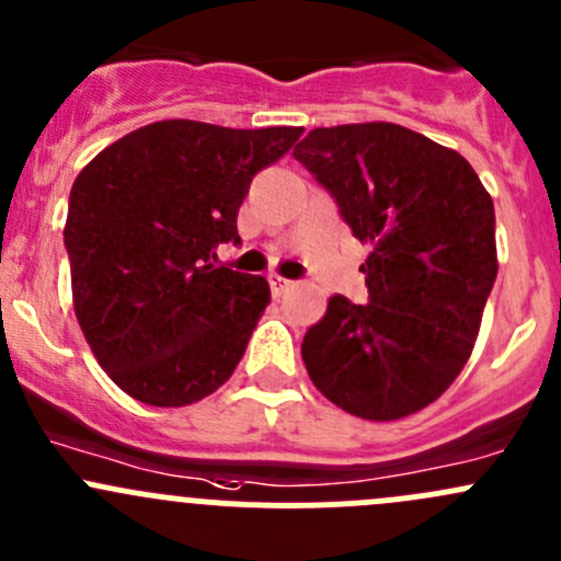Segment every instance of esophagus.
I'll return each mask as SVG.
<instances>
[{
    "mask_svg": "<svg viewBox=\"0 0 561 561\" xmlns=\"http://www.w3.org/2000/svg\"><path fill=\"white\" fill-rule=\"evenodd\" d=\"M268 285H271V293H274V298H279V296H285L287 290H290L293 282L285 279V276H271Z\"/></svg>",
    "mask_w": 561,
    "mask_h": 561,
    "instance_id": "1",
    "label": "esophagus"
}]
</instances>
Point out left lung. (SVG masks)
<instances>
[{
	"label": "left lung",
	"instance_id": "left-lung-1",
	"mask_svg": "<svg viewBox=\"0 0 561 561\" xmlns=\"http://www.w3.org/2000/svg\"><path fill=\"white\" fill-rule=\"evenodd\" d=\"M293 157L369 244V304L328 301L301 344L309 377L350 415H412L472 355L500 268L491 195L458 151L390 122L317 127Z\"/></svg>",
	"mask_w": 561,
	"mask_h": 561
}]
</instances>
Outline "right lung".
<instances>
[{"label":"right lung","mask_w":561,"mask_h":561,"mask_svg":"<svg viewBox=\"0 0 561 561\" xmlns=\"http://www.w3.org/2000/svg\"><path fill=\"white\" fill-rule=\"evenodd\" d=\"M304 127L146 124L100 151L70 192L72 307L113 382L151 407H186L228 382L271 301L263 276L214 265L239 244L254 173Z\"/></svg>","instance_id":"1"}]
</instances>
